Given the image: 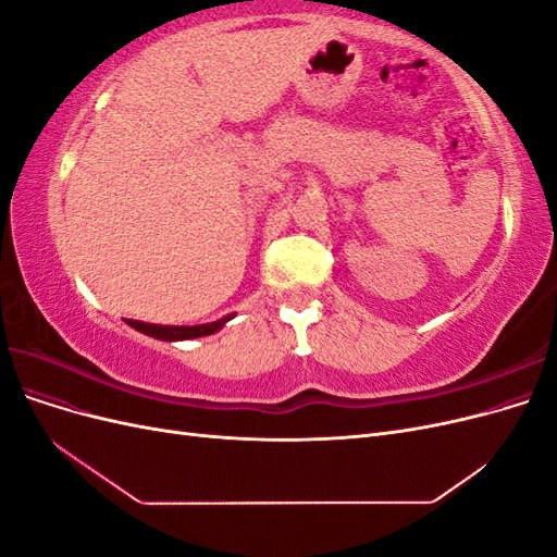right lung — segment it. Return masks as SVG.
<instances>
[{"label": "right lung", "instance_id": "1", "mask_svg": "<svg viewBox=\"0 0 557 557\" xmlns=\"http://www.w3.org/2000/svg\"><path fill=\"white\" fill-rule=\"evenodd\" d=\"M232 315L234 313L207 325H150V323H141V320H125V323L134 330H139L141 334L156 336V339H162V342H183V339H197V336H209L218 332L227 323V320H232Z\"/></svg>", "mask_w": 557, "mask_h": 557}]
</instances>
